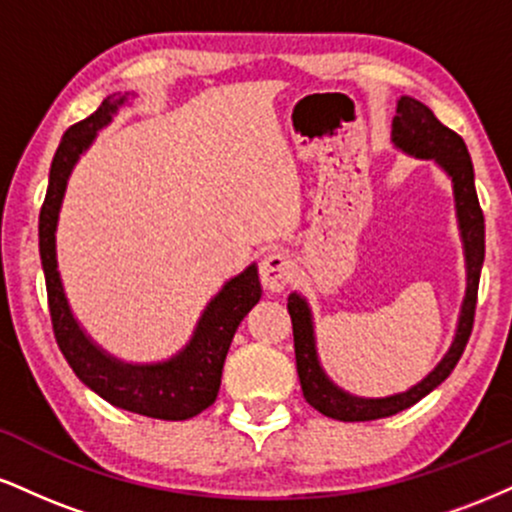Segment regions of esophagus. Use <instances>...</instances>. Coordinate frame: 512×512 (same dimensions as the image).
Masks as SVG:
<instances>
[{"mask_svg": "<svg viewBox=\"0 0 512 512\" xmlns=\"http://www.w3.org/2000/svg\"><path fill=\"white\" fill-rule=\"evenodd\" d=\"M293 276H296V262H293L286 252L274 250L262 257L260 279H262V286L269 293L284 291L293 281Z\"/></svg>", "mask_w": 512, "mask_h": 512, "instance_id": "1", "label": "esophagus"}]
</instances>
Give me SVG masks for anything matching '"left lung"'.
Masks as SVG:
<instances>
[{"label": "left lung", "instance_id": "obj_1", "mask_svg": "<svg viewBox=\"0 0 512 512\" xmlns=\"http://www.w3.org/2000/svg\"><path fill=\"white\" fill-rule=\"evenodd\" d=\"M392 142L409 156L433 158L452 180L457 223H460L464 260H467V293H464L455 339H452L443 361L419 385L409 387L407 392H399V395L380 399L354 397L327 378L320 361H317L313 315H310L308 303L298 293H291L289 315L293 325V349H296V368L298 378H301L303 397L310 407H315L320 414L337 421H373L409 409L411 404L419 402L428 392L436 390L452 373L474 327L479 276L481 264H484V211L479 207L477 190H474V166L472 158H469L467 144H464L460 134L445 127L428 105L409 96H402L397 101V115L392 120Z\"/></svg>", "mask_w": 512, "mask_h": 512}]
</instances>
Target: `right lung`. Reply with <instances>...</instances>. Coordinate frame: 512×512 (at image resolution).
<instances>
[{
	"mask_svg": "<svg viewBox=\"0 0 512 512\" xmlns=\"http://www.w3.org/2000/svg\"><path fill=\"white\" fill-rule=\"evenodd\" d=\"M127 96L129 93H122V96L113 93L98 105L96 113L69 127L52 158L48 195H45L38 221L40 262H43L45 289H48L52 330L76 378L91 387L96 395H101L105 402L134 411V414L151 416V419L185 421L211 407L219 395L223 361H226L233 334L240 320L262 296L255 264L226 281V286L204 308L190 344L161 363H125L93 344V339L81 330L72 315L60 272H57L55 231L67 180L79 156L96 139L98 129L110 125L113 115L127 103Z\"/></svg>",
	"mask_w": 512,
	"mask_h": 512,
	"instance_id": "obj_1",
	"label": "right lung"
}]
</instances>
